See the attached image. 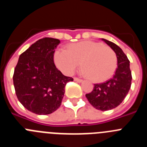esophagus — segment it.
<instances>
[{"mask_svg": "<svg viewBox=\"0 0 147 147\" xmlns=\"http://www.w3.org/2000/svg\"><path fill=\"white\" fill-rule=\"evenodd\" d=\"M74 80L75 82H82L83 81V80H81V79H79V78H76V77H75Z\"/></svg>", "mask_w": 147, "mask_h": 147, "instance_id": "obj_1", "label": "esophagus"}]
</instances>
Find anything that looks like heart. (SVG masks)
<instances>
[{"mask_svg": "<svg viewBox=\"0 0 147 147\" xmlns=\"http://www.w3.org/2000/svg\"><path fill=\"white\" fill-rule=\"evenodd\" d=\"M54 59L57 67L67 75L73 74L82 62L83 71L94 82L110 79L117 67V57L113 51L103 43L93 41L72 44L67 49H57Z\"/></svg>", "mask_w": 147, "mask_h": 147, "instance_id": "heart-1", "label": "heart"}]
</instances>
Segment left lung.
Masks as SVG:
<instances>
[{
	"label": "left lung",
	"instance_id": "8db88e82",
	"mask_svg": "<svg viewBox=\"0 0 147 147\" xmlns=\"http://www.w3.org/2000/svg\"><path fill=\"white\" fill-rule=\"evenodd\" d=\"M116 54L118 67L112 79L106 82L95 84L91 93L85 95L88 102L97 110H110L118 107L129 92L132 82L129 61L116 44L102 39Z\"/></svg>",
	"mask_w": 147,
	"mask_h": 147
}]
</instances>
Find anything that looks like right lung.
Listing matches in <instances>:
<instances>
[{"label": "right lung", "instance_id": "add662e5", "mask_svg": "<svg viewBox=\"0 0 147 147\" xmlns=\"http://www.w3.org/2000/svg\"><path fill=\"white\" fill-rule=\"evenodd\" d=\"M60 41L44 37L32 44L19 57L13 75L15 93L27 110L48 115L57 110L64 96L65 87L73 78L56 67L54 54Z\"/></svg>", "mask_w": 147, "mask_h": 147}]
</instances>
